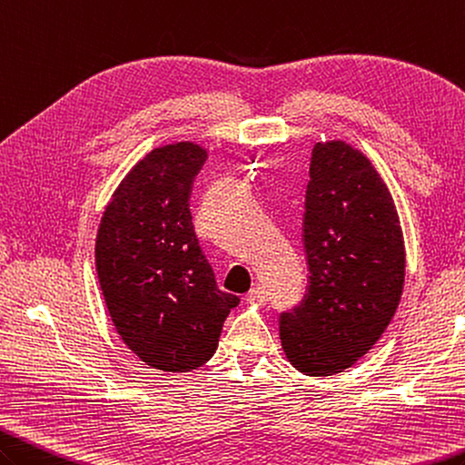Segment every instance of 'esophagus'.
<instances>
[{
    "instance_id": "obj_1",
    "label": "esophagus",
    "mask_w": 465,
    "mask_h": 465,
    "mask_svg": "<svg viewBox=\"0 0 465 465\" xmlns=\"http://www.w3.org/2000/svg\"><path fill=\"white\" fill-rule=\"evenodd\" d=\"M266 301H268V292L262 286H256L249 294H246V302L251 304H266Z\"/></svg>"
}]
</instances>
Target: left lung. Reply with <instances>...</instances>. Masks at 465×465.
<instances>
[{"mask_svg": "<svg viewBox=\"0 0 465 465\" xmlns=\"http://www.w3.org/2000/svg\"><path fill=\"white\" fill-rule=\"evenodd\" d=\"M308 292L281 316L282 350L298 372L332 376L384 334L404 291L406 251L384 179L346 141L316 143L306 189Z\"/></svg>", "mask_w": 465, "mask_h": 465, "instance_id": "1", "label": "left lung"}]
</instances>
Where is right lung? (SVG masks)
Instances as JSON below:
<instances>
[{"label":"right lung","instance_id":"add662e5","mask_svg":"<svg viewBox=\"0 0 465 465\" xmlns=\"http://www.w3.org/2000/svg\"><path fill=\"white\" fill-rule=\"evenodd\" d=\"M206 149L193 141L147 153L101 216L95 266L123 342L161 372L181 374L211 360L239 296L216 288L194 234L193 181Z\"/></svg>","mask_w":465,"mask_h":465}]
</instances>
